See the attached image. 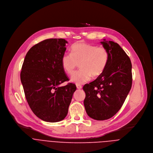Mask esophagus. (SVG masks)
I'll use <instances>...</instances> for the list:
<instances>
[{
  "mask_svg": "<svg viewBox=\"0 0 153 153\" xmlns=\"http://www.w3.org/2000/svg\"><path fill=\"white\" fill-rule=\"evenodd\" d=\"M76 87H77V89H82V86L80 85H77Z\"/></svg>",
  "mask_w": 153,
  "mask_h": 153,
  "instance_id": "obj_1",
  "label": "esophagus"
}]
</instances>
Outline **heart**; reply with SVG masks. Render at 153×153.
Returning <instances> with one entry per match:
<instances>
[{
  "label": "heart",
  "mask_w": 153,
  "mask_h": 153,
  "mask_svg": "<svg viewBox=\"0 0 153 153\" xmlns=\"http://www.w3.org/2000/svg\"><path fill=\"white\" fill-rule=\"evenodd\" d=\"M71 54L65 53L61 59L62 66L68 74H73L77 64L80 70L71 78V82L82 84L91 76L97 77L105 70L109 60L108 51L104 47L85 43H76L70 48Z\"/></svg>",
  "instance_id": "heart-1"
}]
</instances>
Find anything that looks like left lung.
Returning a JSON list of instances; mask_svg holds the SVG:
<instances>
[{
    "instance_id": "1",
    "label": "left lung",
    "mask_w": 153,
    "mask_h": 153,
    "mask_svg": "<svg viewBox=\"0 0 153 153\" xmlns=\"http://www.w3.org/2000/svg\"><path fill=\"white\" fill-rule=\"evenodd\" d=\"M109 53L104 71L93 82L83 86L84 106L91 118L104 120L114 116L123 105L132 86V65L117 43L103 39Z\"/></svg>"
}]
</instances>
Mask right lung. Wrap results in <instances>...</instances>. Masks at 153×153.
I'll return each mask as SVG.
<instances>
[{
  "mask_svg": "<svg viewBox=\"0 0 153 153\" xmlns=\"http://www.w3.org/2000/svg\"><path fill=\"white\" fill-rule=\"evenodd\" d=\"M67 43L63 39H49L37 43L27 53L22 67L20 80L27 102L43 121L64 119L76 90L71 83L59 86L69 80L61 63Z\"/></svg>",
  "mask_w": 153,
  "mask_h": 153,
  "instance_id": "add662e5",
  "label": "right lung"
}]
</instances>
